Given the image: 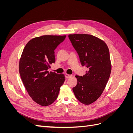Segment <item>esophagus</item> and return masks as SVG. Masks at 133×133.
I'll use <instances>...</instances> for the list:
<instances>
[{
    "mask_svg": "<svg viewBox=\"0 0 133 133\" xmlns=\"http://www.w3.org/2000/svg\"><path fill=\"white\" fill-rule=\"evenodd\" d=\"M72 75H70V74H65V77L66 78H71L72 77Z\"/></svg>",
    "mask_w": 133,
    "mask_h": 133,
    "instance_id": "obj_1",
    "label": "esophagus"
}]
</instances>
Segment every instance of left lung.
I'll list each match as a JSON object with an SVG mask.
<instances>
[{
  "instance_id": "left-lung-1",
  "label": "left lung",
  "mask_w": 133,
  "mask_h": 133,
  "mask_svg": "<svg viewBox=\"0 0 133 133\" xmlns=\"http://www.w3.org/2000/svg\"><path fill=\"white\" fill-rule=\"evenodd\" d=\"M68 37L82 65L88 68L85 75L75 76L77 84L73 90L80 103L89 105L102 95L109 79L111 70L109 50L103 40L92 35L74 34Z\"/></svg>"
}]
</instances>
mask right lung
Masks as SVG:
<instances>
[{
	"label": "right lung",
	"mask_w": 133,
	"mask_h": 133,
	"mask_svg": "<svg viewBox=\"0 0 133 133\" xmlns=\"http://www.w3.org/2000/svg\"><path fill=\"white\" fill-rule=\"evenodd\" d=\"M66 35L34 38L24 48L19 63V74L28 94L40 105H50L57 99L64 81L63 74L49 72L55 62L54 50Z\"/></svg>",
	"instance_id": "add662e5"
}]
</instances>
